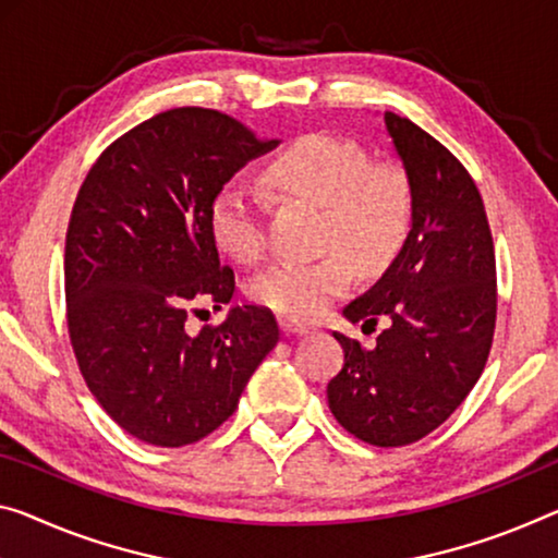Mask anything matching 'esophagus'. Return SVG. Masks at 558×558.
Segmentation results:
<instances>
[{
    "label": "esophagus",
    "mask_w": 558,
    "mask_h": 558,
    "mask_svg": "<svg viewBox=\"0 0 558 558\" xmlns=\"http://www.w3.org/2000/svg\"><path fill=\"white\" fill-rule=\"evenodd\" d=\"M281 331H284V337H302V333H308V327L294 319H281Z\"/></svg>",
    "instance_id": "34e87169"
}]
</instances>
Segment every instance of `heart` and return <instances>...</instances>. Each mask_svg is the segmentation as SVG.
Wrapping results in <instances>:
<instances>
[{"instance_id":"b5f03b06","label":"heart","mask_w":558,"mask_h":558,"mask_svg":"<svg viewBox=\"0 0 558 558\" xmlns=\"http://www.w3.org/2000/svg\"><path fill=\"white\" fill-rule=\"evenodd\" d=\"M262 184L281 202L319 207L314 244L324 254L308 262H277L250 281V296L287 319L312 322L344 294L354 264L374 271L404 246L414 192L407 171L391 161H368L356 144L312 134L277 154L262 169ZM219 250L236 262H256L267 246V209L246 186L221 190L211 207Z\"/></svg>"}]
</instances>
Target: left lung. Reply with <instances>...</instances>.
I'll list each match as a JSON object with an SVG mask.
<instances>
[{"mask_svg": "<svg viewBox=\"0 0 558 558\" xmlns=\"http://www.w3.org/2000/svg\"><path fill=\"white\" fill-rule=\"evenodd\" d=\"M384 124L414 192L411 231L387 274L351 302L349 322L376 344L333 333L344 366L327 387L337 422L372 447H407L453 414L482 376L496 327V256L466 167L387 111Z\"/></svg>", "mask_w": 558, "mask_h": 558, "instance_id": "obj_1", "label": "left lung"}]
</instances>
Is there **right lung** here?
I'll return each instance as SVG.
<instances>
[{"label": "right lung", "mask_w": 558, "mask_h": 558, "mask_svg": "<svg viewBox=\"0 0 558 558\" xmlns=\"http://www.w3.org/2000/svg\"><path fill=\"white\" fill-rule=\"evenodd\" d=\"M217 109L177 107L119 136L94 161L66 227V329L94 399L151 447H184L219 428L279 324L234 306L190 333L202 304H229L211 207L246 161L277 147Z\"/></svg>", "instance_id": "obj_1"}]
</instances>
